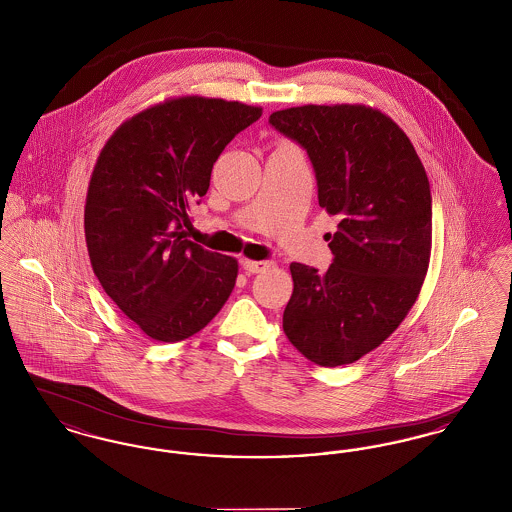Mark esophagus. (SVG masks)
Segmentation results:
<instances>
[{
    "instance_id": "1",
    "label": "esophagus",
    "mask_w": 512,
    "mask_h": 512,
    "mask_svg": "<svg viewBox=\"0 0 512 512\" xmlns=\"http://www.w3.org/2000/svg\"><path fill=\"white\" fill-rule=\"evenodd\" d=\"M242 267H244L247 274H257V272L270 267V261H244Z\"/></svg>"
}]
</instances>
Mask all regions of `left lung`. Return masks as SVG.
I'll return each instance as SVG.
<instances>
[{
	"label": "left lung",
	"mask_w": 512,
	"mask_h": 512,
	"mask_svg": "<svg viewBox=\"0 0 512 512\" xmlns=\"http://www.w3.org/2000/svg\"><path fill=\"white\" fill-rule=\"evenodd\" d=\"M303 147L318 205L340 219L326 272L292 263L284 332L320 366L355 363L407 317L432 247V194L405 132L365 105H303L268 117Z\"/></svg>",
	"instance_id": "8db88e82"
}]
</instances>
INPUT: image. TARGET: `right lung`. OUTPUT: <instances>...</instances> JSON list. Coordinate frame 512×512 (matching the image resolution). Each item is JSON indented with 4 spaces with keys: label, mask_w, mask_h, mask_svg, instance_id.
Wrapping results in <instances>:
<instances>
[{
    "label": "right lung",
    "mask_w": 512,
    "mask_h": 512,
    "mask_svg": "<svg viewBox=\"0 0 512 512\" xmlns=\"http://www.w3.org/2000/svg\"><path fill=\"white\" fill-rule=\"evenodd\" d=\"M259 119L238 101L171 99L124 122L99 153L84 209L92 268L153 340L194 336L234 290L236 259L188 240V211L222 149Z\"/></svg>",
    "instance_id": "obj_1"
}]
</instances>
